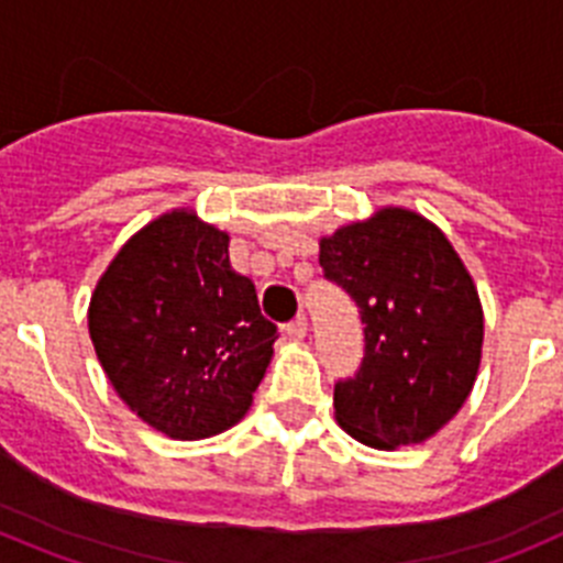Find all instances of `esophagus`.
<instances>
[{"label": "esophagus", "instance_id": "obj_1", "mask_svg": "<svg viewBox=\"0 0 563 563\" xmlns=\"http://www.w3.org/2000/svg\"><path fill=\"white\" fill-rule=\"evenodd\" d=\"M307 330H310V324H307V318H305V316H298L296 321H290V324L285 327L287 338H292V341H305Z\"/></svg>", "mask_w": 563, "mask_h": 563}]
</instances>
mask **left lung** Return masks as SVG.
I'll return each mask as SVG.
<instances>
[{
    "mask_svg": "<svg viewBox=\"0 0 563 563\" xmlns=\"http://www.w3.org/2000/svg\"><path fill=\"white\" fill-rule=\"evenodd\" d=\"M324 276L355 298L366 352L335 383V420L369 449L417 445L462 409L482 361L485 316L474 278L431 220L377 208L318 242Z\"/></svg>",
    "mask_w": 563,
    "mask_h": 563,
    "instance_id": "8db88e82",
    "label": "left lung"
}]
</instances>
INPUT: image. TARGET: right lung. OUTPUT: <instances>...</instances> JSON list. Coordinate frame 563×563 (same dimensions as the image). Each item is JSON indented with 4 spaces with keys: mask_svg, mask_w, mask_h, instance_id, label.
<instances>
[{
    "mask_svg": "<svg viewBox=\"0 0 563 563\" xmlns=\"http://www.w3.org/2000/svg\"><path fill=\"white\" fill-rule=\"evenodd\" d=\"M228 236L191 208L143 225L89 298V338L112 389L172 440L222 434L247 415L278 332Z\"/></svg>",
    "mask_w": 563,
    "mask_h": 563,
    "instance_id": "add662e5",
    "label": "right lung"
}]
</instances>
